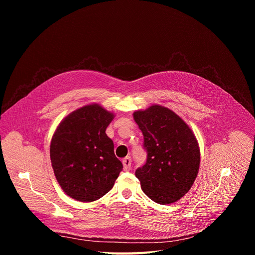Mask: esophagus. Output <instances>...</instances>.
I'll list each match as a JSON object with an SVG mask.
<instances>
[{
	"label": "esophagus",
	"mask_w": 255,
	"mask_h": 255,
	"mask_svg": "<svg viewBox=\"0 0 255 255\" xmlns=\"http://www.w3.org/2000/svg\"><path fill=\"white\" fill-rule=\"evenodd\" d=\"M123 166H124V170L125 171H128V170H130V168H131V157L130 156H127V157H125L124 159H123Z\"/></svg>",
	"instance_id": "34e87169"
}]
</instances>
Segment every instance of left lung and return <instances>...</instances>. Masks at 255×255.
I'll return each mask as SVG.
<instances>
[{"label":"left lung","instance_id":"obj_1","mask_svg":"<svg viewBox=\"0 0 255 255\" xmlns=\"http://www.w3.org/2000/svg\"><path fill=\"white\" fill-rule=\"evenodd\" d=\"M133 117L147 152L146 162L135 171L142 191L157 204L178 201L192 188L200 167V148L193 131L159 105L136 111Z\"/></svg>","mask_w":255,"mask_h":255}]
</instances>
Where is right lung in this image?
<instances>
[{
    "mask_svg": "<svg viewBox=\"0 0 255 255\" xmlns=\"http://www.w3.org/2000/svg\"><path fill=\"white\" fill-rule=\"evenodd\" d=\"M113 118V113L93 104L70 113L56 128L50 159L59 186L70 198L93 202L113 188L123 168L106 134Z\"/></svg>",
    "mask_w": 255,
    "mask_h": 255,
    "instance_id": "obj_1",
    "label": "right lung"
}]
</instances>
